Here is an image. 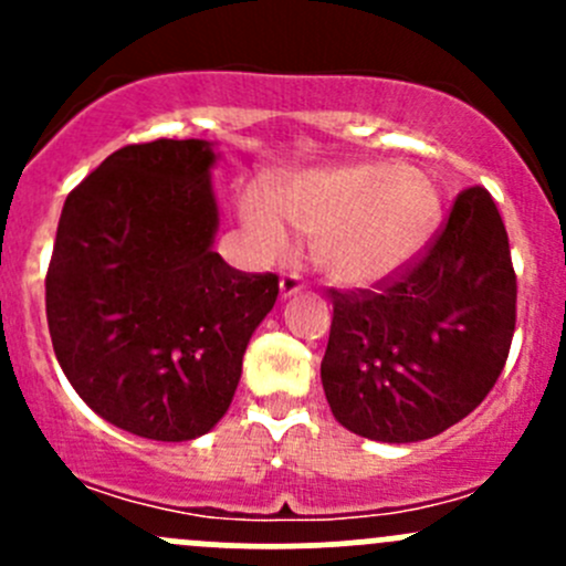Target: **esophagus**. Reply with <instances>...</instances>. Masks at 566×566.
Returning <instances> with one entry per match:
<instances>
[{"mask_svg":"<svg viewBox=\"0 0 566 566\" xmlns=\"http://www.w3.org/2000/svg\"><path fill=\"white\" fill-rule=\"evenodd\" d=\"M304 290V279L298 276V273H284L282 279H279V293H282V298H290V295L301 293Z\"/></svg>","mask_w":566,"mask_h":566,"instance_id":"34e87169","label":"esophagus"}]
</instances>
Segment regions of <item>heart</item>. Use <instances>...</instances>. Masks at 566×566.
Masks as SVG:
<instances>
[{
  "mask_svg": "<svg viewBox=\"0 0 566 566\" xmlns=\"http://www.w3.org/2000/svg\"><path fill=\"white\" fill-rule=\"evenodd\" d=\"M441 199L421 169L391 161L347 164L298 175L282 202L265 188L241 199L243 227L268 260L293 254V227L315 247L336 284L380 282L413 260L436 230Z\"/></svg>",
  "mask_w": 566,
  "mask_h": 566,
  "instance_id": "heart-1",
  "label": "heart"
}]
</instances>
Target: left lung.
Here are the masks:
<instances>
[{
  "instance_id": "obj_1",
  "label": "left lung",
  "mask_w": 566,
  "mask_h": 566,
  "mask_svg": "<svg viewBox=\"0 0 566 566\" xmlns=\"http://www.w3.org/2000/svg\"><path fill=\"white\" fill-rule=\"evenodd\" d=\"M331 301L319 378L342 427L413 443L465 419L499 380L517 317L510 238L488 188L460 191L408 265Z\"/></svg>"
}]
</instances>
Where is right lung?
Listing matches in <instances>:
<instances>
[{
	"label": "right lung",
	"mask_w": 566,
	"mask_h": 566,
	"mask_svg": "<svg viewBox=\"0 0 566 566\" xmlns=\"http://www.w3.org/2000/svg\"><path fill=\"white\" fill-rule=\"evenodd\" d=\"M202 139L125 145L67 193L45 317L78 397L150 441L205 436L232 402L243 353L279 295L210 249L219 227Z\"/></svg>",
	"instance_id": "add662e5"
}]
</instances>
